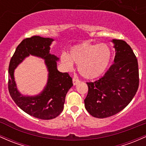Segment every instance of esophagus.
<instances>
[{
  "instance_id": "1",
  "label": "esophagus",
  "mask_w": 146,
  "mask_h": 146,
  "mask_svg": "<svg viewBox=\"0 0 146 146\" xmlns=\"http://www.w3.org/2000/svg\"><path fill=\"white\" fill-rule=\"evenodd\" d=\"M72 81H73V84H74V86H75V85H76L78 83H79V82H80L79 80H78V78H73Z\"/></svg>"
}]
</instances>
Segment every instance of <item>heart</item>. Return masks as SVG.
I'll return each mask as SVG.
<instances>
[{"label":"heart","instance_id":"b5f03b06","mask_svg":"<svg viewBox=\"0 0 146 146\" xmlns=\"http://www.w3.org/2000/svg\"><path fill=\"white\" fill-rule=\"evenodd\" d=\"M111 59V51L105 43L98 45L86 42L72 47L69 54L60 55L61 63L68 70L73 63L78 65V71L83 77L92 79L102 74Z\"/></svg>","mask_w":146,"mask_h":146}]
</instances>
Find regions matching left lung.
<instances>
[{"mask_svg": "<svg viewBox=\"0 0 146 146\" xmlns=\"http://www.w3.org/2000/svg\"><path fill=\"white\" fill-rule=\"evenodd\" d=\"M114 63L104 76L88 82L85 108L92 117L106 118L121 112L132 101L139 88L138 61L125 41L113 39Z\"/></svg>", "mask_w": 146, "mask_h": 146, "instance_id": "1", "label": "left lung"}]
</instances>
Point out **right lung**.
Returning <instances> with one entry per match:
<instances>
[{"label":"right lung","instance_id":"obj_1","mask_svg":"<svg viewBox=\"0 0 146 146\" xmlns=\"http://www.w3.org/2000/svg\"><path fill=\"white\" fill-rule=\"evenodd\" d=\"M53 39L33 36L27 38L16 47L9 65L8 90L11 99L25 112L38 119H54L62 112L65 96L73 86L72 78L68 72L57 70L58 58L50 54ZM29 55L40 57L45 60L48 70V80L44 91L34 97H25L17 91L14 81V69Z\"/></svg>","mask_w":146,"mask_h":146}]
</instances>
